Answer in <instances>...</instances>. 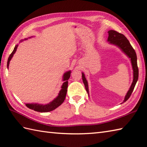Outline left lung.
Listing matches in <instances>:
<instances>
[{"mask_svg":"<svg viewBox=\"0 0 147 147\" xmlns=\"http://www.w3.org/2000/svg\"><path fill=\"white\" fill-rule=\"evenodd\" d=\"M108 33L109 36L107 38V41L109 42V43L118 47L123 51V52H124L130 59L131 62L132 68L133 70V80L131 85L128 92H127L125 97H124L123 102L124 103L129 98V96L131 95L133 90L135 88L136 83L138 79V65H137L136 54L135 50L133 49L132 46L131 45L129 40L123 34L115 32L114 30H109ZM82 80L84 85H85V89L89 95L88 82H87L85 74L83 73H82Z\"/></svg>","mask_w":147,"mask_h":147,"instance_id":"8db88e82","label":"left lung"}]
</instances>
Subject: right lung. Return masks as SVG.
Here are the masks:
<instances>
[{"mask_svg":"<svg viewBox=\"0 0 147 147\" xmlns=\"http://www.w3.org/2000/svg\"><path fill=\"white\" fill-rule=\"evenodd\" d=\"M30 38L31 37H29V38ZM27 39L28 38H25L24 40H27ZM22 41H23V40H21V42ZM18 47V44L15 46L13 51H12L11 55H9V57L8 58V61H7V68H9V62H10V61L11 60L12 57H13ZM70 76H71V71H68L67 72H65V73L64 74L63 78H62V79H63L62 81L64 82L62 83V85L61 86V90H60V92H59L57 97L53 100L52 102L44 105L39 104L38 103L25 104L26 107H28L30 109H32V110H34L35 111L40 112H47L52 111L53 110H54V109H55L56 108H57L59 105H61L62 103H63V102L65 100V96H66L67 91V86H68L67 80L70 78Z\"/></svg>","mask_w":147,"mask_h":147,"instance_id":"obj_1","label":"right lung"}]
</instances>
